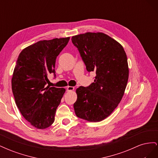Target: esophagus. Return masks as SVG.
<instances>
[{"mask_svg": "<svg viewBox=\"0 0 158 158\" xmlns=\"http://www.w3.org/2000/svg\"><path fill=\"white\" fill-rule=\"evenodd\" d=\"M74 89V87L73 86H68L66 88V90H67V92H71V91H73Z\"/></svg>", "mask_w": 158, "mask_h": 158, "instance_id": "esophagus-1", "label": "esophagus"}]
</instances>
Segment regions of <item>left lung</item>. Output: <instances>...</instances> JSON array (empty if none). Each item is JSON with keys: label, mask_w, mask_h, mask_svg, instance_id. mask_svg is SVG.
Here are the masks:
<instances>
[{"label": "left lung", "mask_w": 158, "mask_h": 158, "mask_svg": "<svg viewBox=\"0 0 158 158\" xmlns=\"http://www.w3.org/2000/svg\"><path fill=\"white\" fill-rule=\"evenodd\" d=\"M94 82L76 89L74 103L78 117L99 122L109 116L121 101L128 79V66L123 46L103 33L88 32L72 37Z\"/></svg>", "instance_id": "1"}]
</instances>
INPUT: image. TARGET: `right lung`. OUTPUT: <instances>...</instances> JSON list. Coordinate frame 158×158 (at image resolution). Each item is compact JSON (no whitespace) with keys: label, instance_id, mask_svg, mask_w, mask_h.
<instances>
[{"label":"right lung","instance_id":"add662e5","mask_svg":"<svg viewBox=\"0 0 158 158\" xmlns=\"http://www.w3.org/2000/svg\"><path fill=\"white\" fill-rule=\"evenodd\" d=\"M70 37L40 41L23 49L18 56L12 78V89L20 113L31 125L39 129L50 127L64 88L47 86L53 73L55 62Z\"/></svg>","mask_w":158,"mask_h":158}]
</instances>
